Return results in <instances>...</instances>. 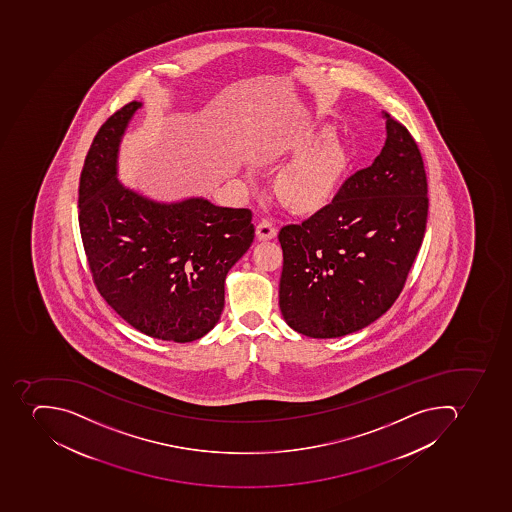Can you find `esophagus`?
<instances>
[{
	"mask_svg": "<svg viewBox=\"0 0 512 512\" xmlns=\"http://www.w3.org/2000/svg\"><path fill=\"white\" fill-rule=\"evenodd\" d=\"M277 235V229H275L274 222L269 219H262L256 227V237L259 240H272Z\"/></svg>",
	"mask_w": 512,
	"mask_h": 512,
	"instance_id": "esophagus-1",
	"label": "esophagus"
}]
</instances>
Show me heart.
<instances>
[{
    "label": "heart",
    "mask_w": 512,
    "mask_h": 512,
    "mask_svg": "<svg viewBox=\"0 0 512 512\" xmlns=\"http://www.w3.org/2000/svg\"><path fill=\"white\" fill-rule=\"evenodd\" d=\"M320 136L327 139L318 143ZM291 150L299 153L278 174V194L293 210H320L331 202L346 173V147L336 137H330V131H322L294 139Z\"/></svg>",
    "instance_id": "heart-1"
}]
</instances>
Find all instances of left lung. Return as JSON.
<instances>
[{
    "label": "left lung",
    "mask_w": 512,
    "mask_h": 512,
    "mask_svg": "<svg viewBox=\"0 0 512 512\" xmlns=\"http://www.w3.org/2000/svg\"><path fill=\"white\" fill-rule=\"evenodd\" d=\"M386 142L330 205L278 234V304L294 331L341 338L375 322L399 298L426 230L423 158L405 126L383 112Z\"/></svg>",
    "instance_id": "left-lung-1"
}]
</instances>
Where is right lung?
Listing matches in <instances>:
<instances>
[{
	"mask_svg": "<svg viewBox=\"0 0 512 512\" xmlns=\"http://www.w3.org/2000/svg\"><path fill=\"white\" fill-rule=\"evenodd\" d=\"M141 107L113 113L89 147L81 238L97 290L121 318L152 338L192 343L221 318L227 274L253 243L251 211L203 197L157 202L121 184L120 144Z\"/></svg>",
	"mask_w": 512,
	"mask_h": 512,
	"instance_id": "1",
	"label": "right lung"
}]
</instances>
